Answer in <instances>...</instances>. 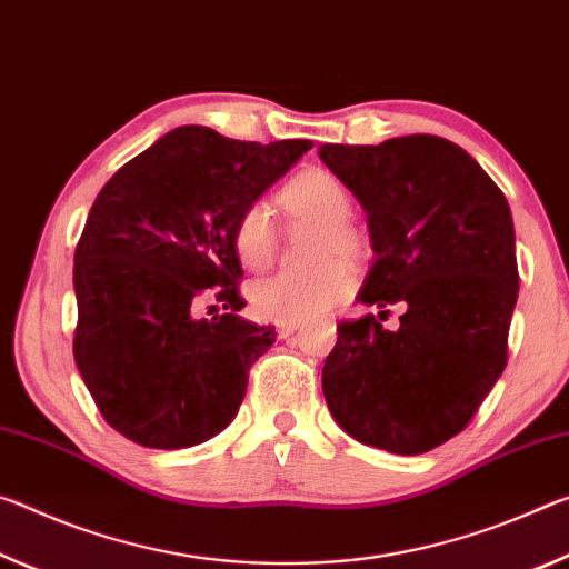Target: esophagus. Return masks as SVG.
Segmentation results:
<instances>
[{"label":"esophagus","instance_id":"1","mask_svg":"<svg viewBox=\"0 0 569 569\" xmlns=\"http://www.w3.org/2000/svg\"><path fill=\"white\" fill-rule=\"evenodd\" d=\"M302 328V322L300 320H287V322H277V332H279V338H290L292 332H297Z\"/></svg>","mask_w":569,"mask_h":569}]
</instances>
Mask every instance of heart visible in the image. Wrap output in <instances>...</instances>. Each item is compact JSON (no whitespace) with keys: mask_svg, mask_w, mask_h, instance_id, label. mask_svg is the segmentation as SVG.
I'll return each mask as SVG.
<instances>
[{"mask_svg":"<svg viewBox=\"0 0 569 569\" xmlns=\"http://www.w3.org/2000/svg\"><path fill=\"white\" fill-rule=\"evenodd\" d=\"M279 207L287 217L320 223L318 257L328 262L312 272H277L257 279L249 287V302L257 315L274 322L318 318L332 305L346 300L356 284L346 259L360 257L362 239L348 221L352 211L350 191L330 171L307 169L284 183L279 191ZM231 249L249 272H262L274 262L279 237L272 211L264 201H251L239 211L231 227Z\"/></svg>","mask_w":569,"mask_h":569,"instance_id":"b5f03b06","label":"heart"}]
</instances>
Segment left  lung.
Listing matches in <instances>:
<instances>
[{
	"label": "left lung",
	"instance_id": "1",
	"mask_svg": "<svg viewBox=\"0 0 569 569\" xmlns=\"http://www.w3.org/2000/svg\"><path fill=\"white\" fill-rule=\"evenodd\" d=\"M368 213L376 257L358 302L403 305L400 328L340 322L322 393L360 443L416 456L467 428L507 366L519 272L511 211L473 158L439 136L320 146Z\"/></svg>",
	"mask_w": 569,
	"mask_h": 569
}]
</instances>
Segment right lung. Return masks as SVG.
<instances>
[{"label": "right lung", "instance_id": "1", "mask_svg": "<svg viewBox=\"0 0 569 569\" xmlns=\"http://www.w3.org/2000/svg\"><path fill=\"white\" fill-rule=\"evenodd\" d=\"M312 141L249 143L181 126L102 186L74 249L72 352L100 416L146 449H189L223 431L269 325L239 318L231 227ZM201 296L227 316L197 319Z\"/></svg>", "mask_w": 569, "mask_h": 569}]
</instances>
